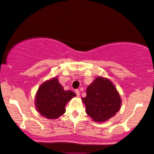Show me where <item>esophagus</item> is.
Instances as JSON below:
<instances>
[{
  "mask_svg": "<svg viewBox=\"0 0 154 154\" xmlns=\"http://www.w3.org/2000/svg\"><path fill=\"white\" fill-rule=\"evenodd\" d=\"M75 94L76 95H77V96H79V95H80V93H79V91L78 89H76L75 90Z\"/></svg>",
  "mask_w": 154,
  "mask_h": 154,
  "instance_id": "1",
  "label": "esophagus"
}]
</instances>
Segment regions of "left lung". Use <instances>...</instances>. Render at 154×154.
Wrapping results in <instances>:
<instances>
[{
	"label": "left lung",
	"mask_w": 154,
	"mask_h": 154,
	"mask_svg": "<svg viewBox=\"0 0 154 154\" xmlns=\"http://www.w3.org/2000/svg\"><path fill=\"white\" fill-rule=\"evenodd\" d=\"M87 114L95 122H105L116 116L121 106V98L116 88L108 79L98 77L87 89L82 98Z\"/></svg>",
	"instance_id": "1"
}]
</instances>
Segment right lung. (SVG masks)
Masks as SVG:
<instances>
[{
    "label": "right lung",
    "instance_id": "obj_1",
    "mask_svg": "<svg viewBox=\"0 0 154 154\" xmlns=\"http://www.w3.org/2000/svg\"><path fill=\"white\" fill-rule=\"evenodd\" d=\"M72 91H65L58 78L45 82L38 88L36 95V107L38 112L48 119H56L65 113V106L75 96Z\"/></svg>",
    "mask_w": 154,
    "mask_h": 154
}]
</instances>
